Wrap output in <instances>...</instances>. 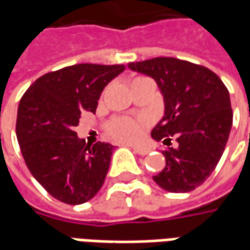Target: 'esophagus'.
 <instances>
[{
  "instance_id": "1",
  "label": "esophagus",
  "mask_w": 250,
  "mask_h": 250,
  "mask_svg": "<svg viewBox=\"0 0 250 250\" xmlns=\"http://www.w3.org/2000/svg\"><path fill=\"white\" fill-rule=\"evenodd\" d=\"M132 150L136 154H139V155H147L148 152H150V148H147V147H139V146H132Z\"/></svg>"
}]
</instances>
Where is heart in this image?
I'll use <instances>...</instances> for the list:
<instances>
[{
  "mask_svg": "<svg viewBox=\"0 0 250 250\" xmlns=\"http://www.w3.org/2000/svg\"><path fill=\"white\" fill-rule=\"evenodd\" d=\"M146 127L145 119L134 118H114L107 125V131L114 139L120 142H136L141 139Z\"/></svg>",
  "mask_w": 250,
  "mask_h": 250,
  "instance_id": "heart-1",
  "label": "heart"
}]
</instances>
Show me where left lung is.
<instances>
[{
    "instance_id": "8db88e82",
    "label": "left lung",
    "mask_w": 250,
    "mask_h": 250,
    "mask_svg": "<svg viewBox=\"0 0 250 250\" xmlns=\"http://www.w3.org/2000/svg\"><path fill=\"white\" fill-rule=\"evenodd\" d=\"M128 68L152 77L163 95L165 115L151 138L177 146L163 155L166 165L152 179L170 193H188L209 178L229 138L233 111L229 91L206 66L174 57L130 62Z\"/></svg>"
}]
</instances>
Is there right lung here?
Masks as SVG:
<instances>
[{
    "instance_id": "1",
    "label": "right lung",
    "mask_w": 250,
    "mask_h": 250,
    "mask_svg": "<svg viewBox=\"0 0 250 250\" xmlns=\"http://www.w3.org/2000/svg\"><path fill=\"white\" fill-rule=\"evenodd\" d=\"M125 69L123 64L65 66L39 77L20 100L16 134L21 154L53 198L80 205L103 186L114 146L85 145L73 130L83 111L95 112L104 87Z\"/></svg>"
}]
</instances>
